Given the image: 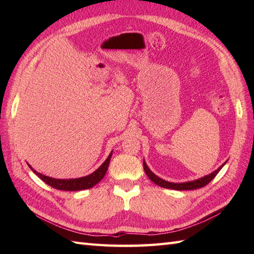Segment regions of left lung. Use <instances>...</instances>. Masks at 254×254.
I'll list each match as a JSON object with an SVG mask.
<instances>
[{"label": "left lung", "mask_w": 254, "mask_h": 254, "mask_svg": "<svg viewBox=\"0 0 254 254\" xmlns=\"http://www.w3.org/2000/svg\"><path fill=\"white\" fill-rule=\"evenodd\" d=\"M226 164V163H225ZM219 167L217 170H215L212 174H209L207 176H205L201 179H197V180H194V181H189V182H183V183H172V182H168V181H165L163 179H160L156 175H154L152 171L149 170V168L147 167L146 163L143 161V166H144V170H145V174L147 175V177L149 178L150 180H152L156 185L159 186V187H163L166 189H172V190H178V191H183V190H195V189H199V188H203L208 183L212 181L216 175L219 172V170L223 168L224 165Z\"/></svg>", "instance_id": "left-lung-1"}]
</instances>
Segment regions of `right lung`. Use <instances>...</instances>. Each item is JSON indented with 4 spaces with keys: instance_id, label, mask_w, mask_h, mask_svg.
<instances>
[{
    "instance_id": "1",
    "label": "right lung",
    "mask_w": 254,
    "mask_h": 254,
    "mask_svg": "<svg viewBox=\"0 0 254 254\" xmlns=\"http://www.w3.org/2000/svg\"><path fill=\"white\" fill-rule=\"evenodd\" d=\"M111 155L112 153H110V155L108 156V158L106 159L105 163L102 164L96 171H94L93 174H90L89 176H86V177L77 178V179H53V178L39 174V172H37L36 170L32 169L30 166L29 167L30 169L34 171L42 181L46 182L48 186L58 189V190H63V191H79V190H84V189L93 188L102 179V178L105 177L106 172L108 170V167H109Z\"/></svg>"
}]
</instances>
